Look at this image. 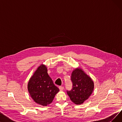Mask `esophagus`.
I'll use <instances>...</instances> for the list:
<instances>
[{
    "mask_svg": "<svg viewBox=\"0 0 122 122\" xmlns=\"http://www.w3.org/2000/svg\"><path fill=\"white\" fill-rule=\"evenodd\" d=\"M59 89H60V91H62L63 90V89H64V87H63V86H60L59 87Z\"/></svg>",
    "mask_w": 122,
    "mask_h": 122,
    "instance_id": "34e87169",
    "label": "esophagus"
}]
</instances>
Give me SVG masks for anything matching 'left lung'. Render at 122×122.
Here are the masks:
<instances>
[{"mask_svg":"<svg viewBox=\"0 0 122 122\" xmlns=\"http://www.w3.org/2000/svg\"><path fill=\"white\" fill-rule=\"evenodd\" d=\"M73 84L71 91H67L70 99L76 105L81 104L92 93L94 82L91 77L80 68H76L71 75Z\"/></svg>","mask_w":122,"mask_h":122,"instance_id":"8db88e82","label":"left lung"}]
</instances>
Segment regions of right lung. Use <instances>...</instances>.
Wrapping results in <instances>:
<instances>
[{
	"label": "right lung",
	"instance_id": "1",
	"mask_svg": "<svg viewBox=\"0 0 122 122\" xmlns=\"http://www.w3.org/2000/svg\"><path fill=\"white\" fill-rule=\"evenodd\" d=\"M28 89L30 97L36 103L47 106L52 102L59 91L47 73V68L43 64L37 68L30 78Z\"/></svg>",
	"mask_w": 122,
	"mask_h": 122
}]
</instances>
